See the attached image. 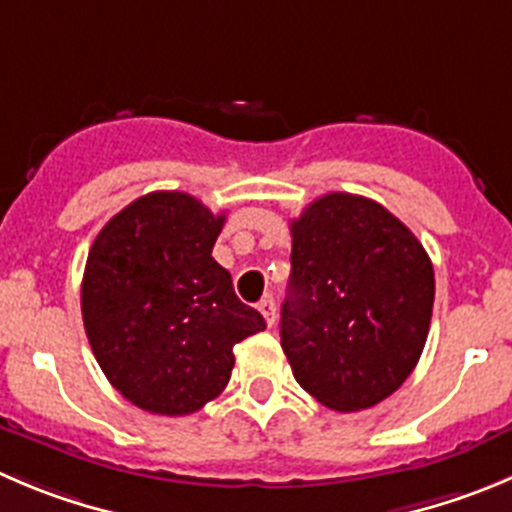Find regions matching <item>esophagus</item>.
<instances>
[{"instance_id":"34e87169","label":"esophagus","mask_w":512,"mask_h":512,"mask_svg":"<svg viewBox=\"0 0 512 512\" xmlns=\"http://www.w3.org/2000/svg\"><path fill=\"white\" fill-rule=\"evenodd\" d=\"M259 311H261V316H264L266 324H269V326L276 324V301H274V296H266V299H261Z\"/></svg>"}]
</instances>
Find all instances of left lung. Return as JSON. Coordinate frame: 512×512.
I'll use <instances>...</instances> for the list:
<instances>
[{
    "label": "left lung",
    "instance_id": "obj_1",
    "mask_svg": "<svg viewBox=\"0 0 512 512\" xmlns=\"http://www.w3.org/2000/svg\"><path fill=\"white\" fill-rule=\"evenodd\" d=\"M432 301L430 256L377 201L326 193L291 221L281 349L329 410H367L402 387L425 349Z\"/></svg>",
    "mask_w": 512,
    "mask_h": 512
}]
</instances>
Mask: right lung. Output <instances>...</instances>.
I'll return each instance as SVG.
<instances>
[{"mask_svg": "<svg viewBox=\"0 0 512 512\" xmlns=\"http://www.w3.org/2000/svg\"><path fill=\"white\" fill-rule=\"evenodd\" d=\"M226 216L155 191L97 233L82 276V321L115 389L153 415H191L226 389L233 347L264 332L213 259Z\"/></svg>", "mask_w": 512, "mask_h": 512, "instance_id": "add662e5", "label": "right lung"}]
</instances>
